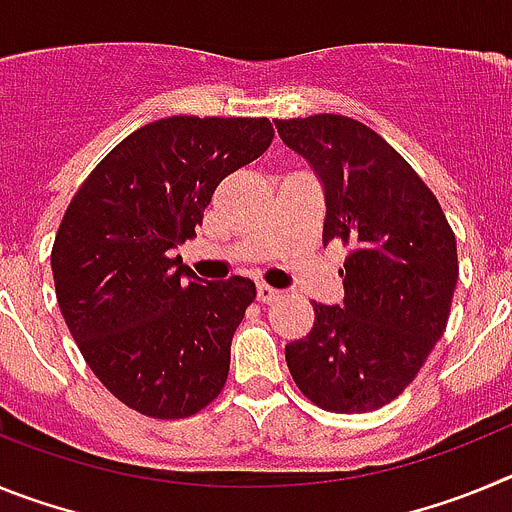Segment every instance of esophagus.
I'll return each mask as SVG.
<instances>
[{
	"instance_id": "esophagus-1",
	"label": "esophagus",
	"mask_w": 512,
	"mask_h": 512,
	"mask_svg": "<svg viewBox=\"0 0 512 512\" xmlns=\"http://www.w3.org/2000/svg\"><path fill=\"white\" fill-rule=\"evenodd\" d=\"M256 297H259L261 305H269V302H277L279 297H282V292L269 287V284H259V287H256Z\"/></svg>"
}]
</instances>
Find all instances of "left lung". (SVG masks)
I'll list each match as a JSON object with an SVG mask.
<instances>
[{
	"instance_id": "obj_1",
	"label": "left lung",
	"mask_w": 512,
	"mask_h": 512,
	"mask_svg": "<svg viewBox=\"0 0 512 512\" xmlns=\"http://www.w3.org/2000/svg\"><path fill=\"white\" fill-rule=\"evenodd\" d=\"M277 130L323 182V243L351 246L343 305H312V330L284 348L289 374L330 413L379 410L446 330L459 279L454 230L413 166L364 122L310 115L277 120Z\"/></svg>"
}]
</instances>
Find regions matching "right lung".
I'll use <instances>...</instances> for the list:
<instances>
[{"label": "right lung", "instance_id": "right-lung-1", "mask_svg": "<svg viewBox=\"0 0 512 512\" xmlns=\"http://www.w3.org/2000/svg\"><path fill=\"white\" fill-rule=\"evenodd\" d=\"M271 140L266 117L148 122L94 166L63 215L51 251L63 320L94 377L140 415L189 418L225 387L256 284H205L171 248Z\"/></svg>", "mask_w": 512, "mask_h": 512}]
</instances>
